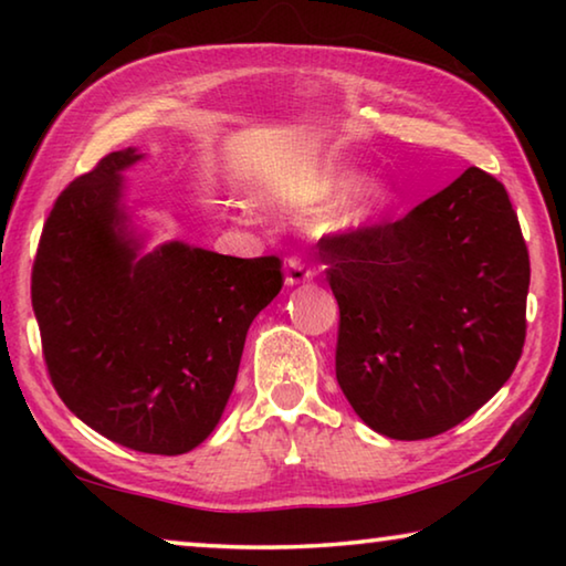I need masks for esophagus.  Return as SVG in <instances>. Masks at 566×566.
<instances>
[{
	"mask_svg": "<svg viewBox=\"0 0 566 566\" xmlns=\"http://www.w3.org/2000/svg\"><path fill=\"white\" fill-rule=\"evenodd\" d=\"M314 274H317V270H314L312 264H306L302 256H290V260H286V284L310 282Z\"/></svg>",
	"mask_w": 566,
	"mask_h": 566,
	"instance_id": "esophagus-1",
	"label": "esophagus"
}]
</instances>
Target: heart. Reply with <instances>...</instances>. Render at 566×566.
<instances>
[{"instance_id":"obj_1","label":"heart","mask_w":566,"mask_h":566,"mask_svg":"<svg viewBox=\"0 0 566 566\" xmlns=\"http://www.w3.org/2000/svg\"><path fill=\"white\" fill-rule=\"evenodd\" d=\"M387 202H389V189L385 185H379V181H369V185H364L361 189H357V195H352L347 202L342 205L334 222L342 224V227L359 224L371 212H377L379 207H385Z\"/></svg>"}]
</instances>
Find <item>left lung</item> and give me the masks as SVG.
<instances>
[{
  "mask_svg": "<svg viewBox=\"0 0 566 566\" xmlns=\"http://www.w3.org/2000/svg\"><path fill=\"white\" fill-rule=\"evenodd\" d=\"M339 304L337 381L391 439L457 427L512 377L530 252L504 185L469 167L397 219L322 237Z\"/></svg>",
  "mask_w": 566,
  "mask_h": 566,
  "instance_id": "1",
  "label": "left lung"
}]
</instances>
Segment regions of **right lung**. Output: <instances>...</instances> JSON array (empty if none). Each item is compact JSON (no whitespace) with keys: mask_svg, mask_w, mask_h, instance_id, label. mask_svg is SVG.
Listing matches in <instances>:
<instances>
[{"mask_svg":"<svg viewBox=\"0 0 566 566\" xmlns=\"http://www.w3.org/2000/svg\"><path fill=\"white\" fill-rule=\"evenodd\" d=\"M112 151L56 197L32 266V306L56 395L84 424L145 454H185L232 395L247 329L280 294V256L171 242L137 256L117 229Z\"/></svg>","mask_w":566,"mask_h":566,"instance_id":"add662e5","label":"right lung"}]
</instances>
